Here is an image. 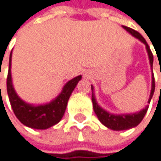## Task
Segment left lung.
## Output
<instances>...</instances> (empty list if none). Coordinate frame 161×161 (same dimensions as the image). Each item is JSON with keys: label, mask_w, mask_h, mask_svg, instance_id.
I'll return each instance as SVG.
<instances>
[{"label": "left lung", "mask_w": 161, "mask_h": 161, "mask_svg": "<svg viewBox=\"0 0 161 161\" xmlns=\"http://www.w3.org/2000/svg\"><path fill=\"white\" fill-rule=\"evenodd\" d=\"M123 28L126 31L127 33L130 34L132 36H134L135 38L140 40L142 43H144L145 46H146V50H147L149 61H150L151 69H152V89H151L150 97L148 99V103H150L151 99H152V97L153 96V92H154V77H153V56L152 51H151V49H150V47L148 45L147 41L138 32H136V31L128 28V27H125V26H123ZM94 90L95 89L92 85V107H94V111H95L96 115L97 116V118L100 121V123L106 127L112 129V130H126V129H130L132 127L137 126L141 123V121L143 120L144 116L146 115L147 110L149 108V105H147L145 108L140 110L139 112L130 113V114H113V113H109L108 111L103 109L100 105L97 103L96 96H95V92H94Z\"/></svg>", "instance_id": "1"}]
</instances>
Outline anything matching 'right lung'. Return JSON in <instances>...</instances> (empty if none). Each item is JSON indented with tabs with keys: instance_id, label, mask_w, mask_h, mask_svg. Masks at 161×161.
Listing matches in <instances>:
<instances>
[{
	"instance_id": "add662e5",
	"label": "right lung",
	"mask_w": 161,
	"mask_h": 161,
	"mask_svg": "<svg viewBox=\"0 0 161 161\" xmlns=\"http://www.w3.org/2000/svg\"><path fill=\"white\" fill-rule=\"evenodd\" d=\"M11 57L12 52L9 56L7 89L11 107L16 118L24 125L35 129H47L57 125L62 120L71 92L81 80L82 76H76L66 82L63 87L62 92L50 102L37 105L28 103L18 96L14 90L11 77Z\"/></svg>"
}]
</instances>
